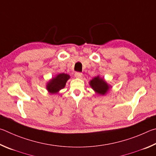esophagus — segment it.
Returning <instances> with one entry per match:
<instances>
[{
    "mask_svg": "<svg viewBox=\"0 0 156 156\" xmlns=\"http://www.w3.org/2000/svg\"><path fill=\"white\" fill-rule=\"evenodd\" d=\"M82 75H83V74L80 72H76L75 74V76L76 78H81V76H82Z\"/></svg>",
    "mask_w": 156,
    "mask_h": 156,
    "instance_id": "esophagus-1",
    "label": "esophagus"
}]
</instances>
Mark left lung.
<instances>
[{
  "instance_id": "left-lung-1",
  "label": "left lung",
  "mask_w": 156,
  "mask_h": 156,
  "mask_svg": "<svg viewBox=\"0 0 156 156\" xmlns=\"http://www.w3.org/2000/svg\"><path fill=\"white\" fill-rule=\"evenodd\" d=\"M90 86L95 92L99 94H105L110 88L107 83L103 80V79L100 78L99 76L94 77L90 81Z\"/></svg>"
}]
</instances>
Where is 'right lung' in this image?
I'll list each match as a JSON object with an SVG mask.
<instances>
[{
  "label": "right lung",
  "mask_w": 156,
  "mask_h": 156,
  "mask_svg": "<svg viewBox=\"0 0 156 156\" xmlns=\"http://www.w3.org/2000/svg\"><path fill=\"white\" fill-rule=\"evenodd\" d=\"M70 78V76L65 73L59 74L55 77L53 78L49 81L46 86L48 92L51 94L57 93L60 90L64 88L67 80Z\"/></svg>",
  "instance_id": "obj_1"
}]
</instances>
